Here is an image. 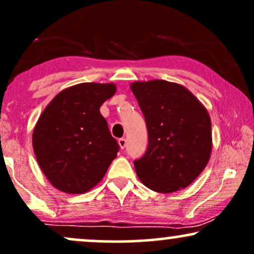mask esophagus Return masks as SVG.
Segmentation results:
<instances>
[{"instance_id":"esophagus-1","label":"esophagus","mask_w":254,"mask_h":254,"mask_svg":"<svg viewBox=\"0 0 254 254\" xmlns=\"http://www.w3.org/2000/svg\"><path fill=\"white\" fill-rule=\"evenodd\" d=\"M118 144H119V147H121V149H124V148L127 147V139L119 138L118 139Z\"/></svg>"}]
</instances>
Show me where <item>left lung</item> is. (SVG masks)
<instances>
[{
    "label": "left lung",
    "mask_w": 254,
    "mask_h": 254,
    "mask_svg": "<svg viewBox=\"0 0 254 254\" xmlns=\"http://www.w3.org/2000/svg\"><path fill=\"white\" fill-rule=\"evenodd\" d=\"M148 130V148L136 160L143 185L160 193L188 188L202 173L212 149L208 110L186 87L165 80L130 84Z\"/></svg>",
    "instance_id": "1"
}]
</instances>
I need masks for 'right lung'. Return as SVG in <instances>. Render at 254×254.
Listing matches in <instances>:
<instances>
[{
	"mask_svg": "<svg viewBox=\"0 0 254 254\" xmlns=\"http://www.w3.org/2000/svg\"><path fill=\"white\" fill-rule=\"evenodd\" d=\"M116 90L115 83H78L58 93L44 109L32 144L38 165L57 190L89 191L117 156L119 145L100 113Z\"/></svg>",
	"mask_w": 254,
	"mask_h": 254,
	"instance_id": "obj_1",
	"label": "right lung"
}]
</instances>
